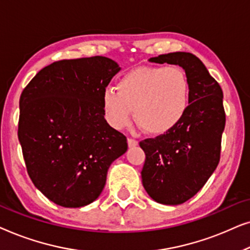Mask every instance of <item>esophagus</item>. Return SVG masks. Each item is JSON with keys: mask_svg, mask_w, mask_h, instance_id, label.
I'll return each instance as SVG.
<instances>
[{"mask_svg": "<svg viewBox=\"0 0 250 250\" xmlns=\"http://www.w3.org/2000/svg\"><path fill=\"white\" fill-rule=\"evenodd\" d=\"M127 143H128L129 148H133V146H138V141H136V140H134V139H131V138L127 139Z\"/></svg>", "mask_w": 250, "mask_h": 250, "instance_id": "obj_1", "label": "esophagus"}]
</instances>
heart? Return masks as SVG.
Segmentation results:
<instances>
[{
  "label": "heart",
  "mask_w": 250,
  "mask_h": 250,
  "mask_svg": "<svg viewBox=\"0 0 250 250\" xmlns=\"http://www.w3.org/2000/svg\"><path fill=\"white\" fill-rule=\"evenodd\" d=\"M116 90L102 94V108L109 124L124 128L132 119L149 134L169 132L186 116L190 104V82L177 66H142L119 78Z\"/></svg>",
  "instance_id": "heart-1"
}]
</instances>
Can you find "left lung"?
I'll return each instance as SVG.
<instances>
[{
	"mask_svg": "<svg viewBox=\"0 0 250 250\" xmlns=\"http://www.w3.org/2000/svg\"><path fill=\"white\" fill-rule=\"evenodd\" d=\"M149 61L179 64L190 82L189 109L180 124L140 142L146 153L141 172L146 191L157 203L180 205L205 186L220 163L225 127L223 92L192 53L160 54Z\"/></svg>",
	"mask_w": 250,
	"mask_h": 250,
	"instance_id": "obj_1",
	"label": "left lung"
}]
</instances>
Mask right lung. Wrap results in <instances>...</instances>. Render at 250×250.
Instances as JSON below:
<instances>
[{
  "instance_id": "right-lung-1",
  "label": "right lung",
  "mask_w": 250,
  "mask_h": 250,
  "mask_svg": "<svg viewBox=\"0 0 250 250\" xmlns=\"http://www.w3.org/2000/svg\"><path fill=\"white\" fill-rule=\"evenodd\" d=\"M121 67L105 57L60 60L44 67L20 95L18 139L27 172L62 207L93 203L127 140L104 119L102 94Z\"/></svg>"
}]
</instances>
